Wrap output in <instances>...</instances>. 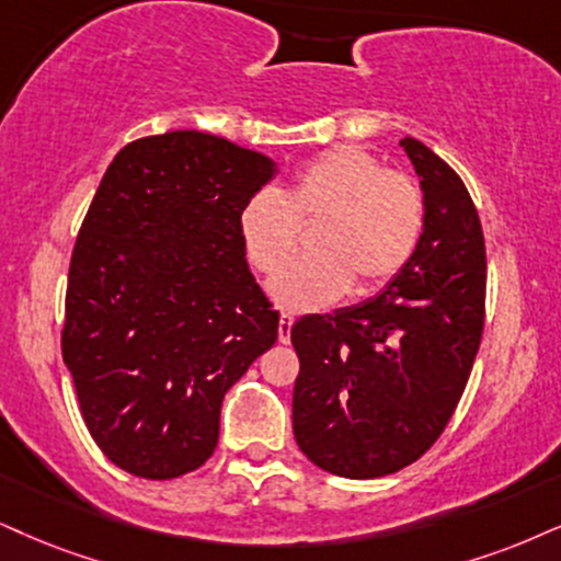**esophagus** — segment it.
Returning <instances> with one entry per match:
<instances>
[{
    "label": "esophagus",
    "mask_w": 561,
    "mask_h": 561,
    "mask_svg": "<svg viewBox=\"0 0 561 561\" xmlns=\"http://www.w3.org/2000/svg\"><path fill=\"white\" fill-rule=\"evenodd\" d=\"M291 328H294V317L291 314H280V320H278V341L280 343L291 341Z\"/></svg>",
    "instance_id": "esophagus-1"
}]
</instances>
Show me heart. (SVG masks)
<instances>
[{
    "label": "heart",
    "mask_w": 561,
    "mask_h": 561,
    "mask_svg": "<svg viewBox=\"0 0 561 561\" xmlns=\"http://www.w3.org/2000/svg\"><path fill=\"white\" fill-rule=\"evenodd\" d=\"M320 222L312 259L267 283L283 312L301 314L348 294H375L411 262L424 237L426 199L408 174L387 171L356 145L324 150L296 171L286 195L262 190L247 199L239 233L247 260L275 273L293 256L300 226Z\"/></svg>",
    "instance_id": "obj_1"
}]
</instances>
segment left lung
<instances>
[{
  "label": "left lung",
  "instance_id": "obj_1",
  "mask_svg": "<svg viewBox=\"0 0 561 561\" xmlns=\"http://www.w3.org/2000/svg\"><path fill=\"white\" fill-rule=\"evenodd\" d=\"M421 176L424 237L371 299L291 328L294 437L322 471L379 479L416 462L453 419L483 333L486 247L462 179L400 140Z\"/></svg>",
  "mask_w": 561,
  "mask_h": 561
}]
</instances>
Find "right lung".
<instances>
[{
	"label": "right lung",
	"mask_w": 561,
	"mask_h": 561,
	"mask_svg": "<svg viewBox=\"0 0 561 561\" xmlns=\"http://www.w3.org/2000/svg\"><path fill=\"white\" fill-rule=\"evenodd\" d=\"M273 176L267 156L179 129L124 145L88 207L61 356L90 437L137 479L197 471L228 387L278 337L239 233Z\"/></svg>",
	"instance_id": "right-lung-1"
}]
</instances>
